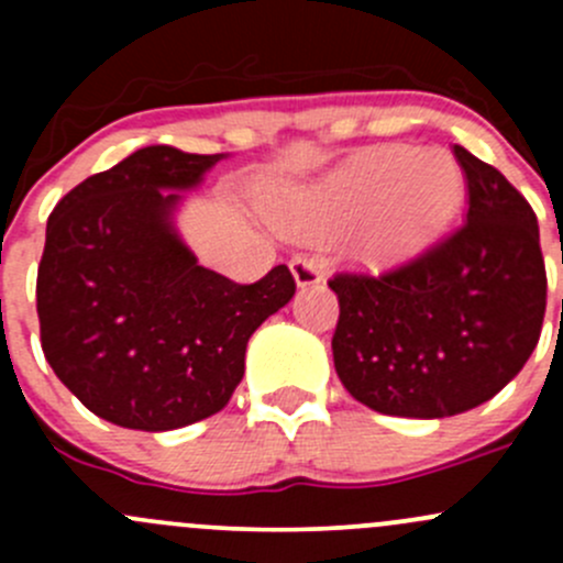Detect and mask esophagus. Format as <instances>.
Masks as SVG:
<instances>
[{"instance_id": "obj_1", "label": "esophagus", "mask_w": 563, "mask_h": 563, "mask_svg": "<svg viewBox=\"0 0 563 563\" xmlns=\"http://www.w3.org/2000/svg\"><path fill=\"white\" fill-rule=\"evenodd\" d=\"M291 275L297 280L299 288H310L321 283V264L316 258H308V255H297L291 261Z\"/></svg>"}]
</instances>
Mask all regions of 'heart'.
I'll use <instances>...</instances> for the list:
<instances>
[{
    "mask_svg": "<svg viewBox=\"0 0 563 563\" xmlns=\"http://www.w3.org/2000/svg\"><path fill=\"white\" fill-rule=\"evenodd\" d=\"M460 187L463 179L450 152L376 146L329 176L321 190L272 201L269 214L283 229L302 231L376 209L360 255L389 261L419 250L446 223Z\"/></svg>",
    "mask_w": 563,
    "mask_h": 563,
    "instance_id": "obj_1",
    "label": "heart"
}]
</instances>
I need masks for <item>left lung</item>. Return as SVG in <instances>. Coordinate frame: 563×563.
<instances>
[{
	"label": "left lung",
	"instance_id": "1",
	"mask_svg": "<svg viewBox=\"0 0 563 563\" xmlns=\"http://www.w3.org/2000/svg\"><path fill=\"white\" fill-rule=\"evenodd\" d=\"M468 212L455 234L384 275H334V371L389 417L441 419L498 395L542 332L537 214L498 168L455 144Z\"/></svg>",
	"mask_w": 563,
	"mask_h": 563
}]
</instances>
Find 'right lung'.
Wrapping results in <instances>:
<instances>
[{"label": "right lung", "mask_w": 563, "mask_h": 563, "mask_svg": "<svg viewBox=\"0 0 563 563\" xmlns=\"http://www.w3.org/2000/svg\"><path fill=\"white\" fill-rule=\"evenodd\" d=\"M223 157L144 146L73 187L45 225L43 354L119 428L161 433L218 413L245 376L250 334L297 291L286 264L240 286L181 242L185 190Z\"/></svg>", "instance_id": "add662e5"}]
</instances>
